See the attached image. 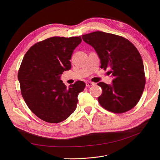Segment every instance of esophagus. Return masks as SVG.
<instances>
[{
    "instance_id": "obj_1",
    "label": "esophagus",
    "mask_w": 160,
    "mask_h": 160,
    "mask_svg": "<svg viewBox=\"0 0 160 160\" xmlns=\"http://www.w3.org/2000/svg\"><path fill=\"white\" fill-rule=\"evenodd\" d=\"M95 85V83H93V82H88V83H86V86L87 87H91V86H93Z\"/></svg>"
}]
</instances>
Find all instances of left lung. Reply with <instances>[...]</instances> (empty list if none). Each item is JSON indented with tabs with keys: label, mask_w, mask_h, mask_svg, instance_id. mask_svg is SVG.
Masks as SVG:
<instances>
[{
	"label": "left lung",
	"mask_w": 160,
	"mask_h": 160,
	"mask_svg": "<svg viewBox=\"0 0 160 160\" xmlns=\"http://www.w3.org/2000/svg\"><path fill=\"white\" fill-rule=\"evenodd\" d=\"M98 54L101 68L109 69L112 83L99 82L103 92L99 104L109 111L122 113L132 109L143 93L146 78L142 58L132 42L113 34L96 31L82 36Z\"/></svg>",
	"instance_id": "1"
}]
</instances>
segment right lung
Masks as SVG:
<instances>
[{"label": "right lung", "mask_w": 160, "mask_h": 160, "mask_svg": "<svg viewBox=\"0 0 160 160\" xmlns=\"http://www.w3.org/2000/svg\"><path fill=\"white\" fill-rule=\"evenodd\" d=\"M81 41V37H51L31 47L23 58L18 72L22 96L32 112L46 122H61L77 108L85 83L78 81L67 88L61 75L71 69V55Z\"/></svg>", "instance_id": "obj_1"}]
</instances>
